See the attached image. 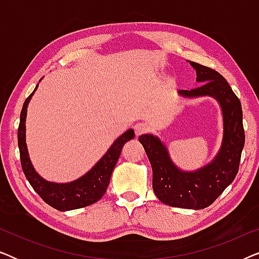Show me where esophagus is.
Wrapping results in <instances>:
<instances>
[{"label": "esophagus", "mask_w": 259, "mask_h": 259, "mask_svg": "<svg viewBox=\"0 0 259 259\" xmlns=\"http://www.w3.org/2000/svg\"><path fill=\"white\" fill-rule=\"evenodd\" d=\"M147 131H148V127H147V125H145V123H137V125L134 126V133H136L137 137L146 133Z\"/></svg>", "instance_id": "esophagus-1"}]
</instances>
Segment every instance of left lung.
<instances>
[{
	"label": "left lung",
	"instance_id": "1",
	"mask_svg": "<svg viewBox=\"0 0 259 259\" xmlns=\"http://www.w3.org/2000/svg\"><path fill=\"white\" fill-rule=\"evenodd\" d=\"M190 65L196 69L198 82L204 83L191 91L180 90L179 94L186 98L210 95L221 104L224 137L217 157L198 171L185 172L173 164L157 137L144 134L139 141L151 162L152 186L158 199L173 207L200 210L210 206L236 178L245 134L242 105L228 81L210 67L192 61Z\"/></svg>",
	"mask_w": 259,
	"mask_h": 259
}]
</instances>
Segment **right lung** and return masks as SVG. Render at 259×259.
Instances as JSON below:
<instances>
[{
    "mask_svg": "<svg viewBox=\"0 0 259 259\" xmlns=\"http://www.w3.org/2000/svg\"><path fill=\"white\" fill-rule=\"evenodd\" d=\"M36 88L37 86L35 87L34 92L36 91ZM34 92L24 101L20 115L19 130H17V144H19L21 166H22L24 176L35 192L42 198V200L56 210H76V208L94 204L105 194L123 145L133 139L134 132L132 130H128L121 137H119L106 152L104 157L97 162V165L75 182L68 184L47 182L35 172L29 155H28L26 145V123L24 122H26L27 106Z\"/></svg>",
    "mask_w": 259,
    "mask_h": 259,
    "instance_id": "obj_1",
    "label": "right lung"
}]
</instances>
